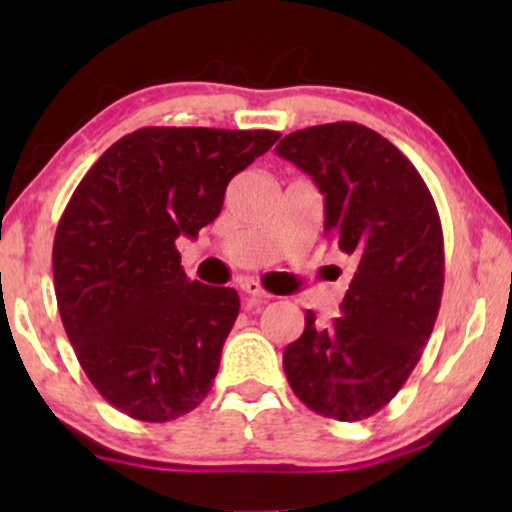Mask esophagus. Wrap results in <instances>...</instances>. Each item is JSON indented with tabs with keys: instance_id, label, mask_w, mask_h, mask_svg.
I'll return each mask as SVG.
<instances>
[{
	"instance_id": "esophagus-1",
	"label": "esophagus",
	"mask_w": 512,
	"mask_h": 512,
	"mask_svg": "<svg viewBox=\"0 0 512 512\" xmlns=\"http://www.w3.org/2000/svg\"><path fill=\"white\" fill-rule=\"evenodd\" d=\"M240 289H242L244 293H249V296L254 298V300H265V298H270V296H268V291H265L263 286L256 282V279H244V282L240 284Z\"/></svg>"
}]
</instances>
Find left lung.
Here are the masks:
<instances>
[{
    "mask_svg": "<svg viewBox=\"0 0 512 512\" xmlns=\"http://www.w3.org/2000/svg\"><path fill=\"white\" fill-rule=\"evenodd\" d=\"M277 156L324 195V233L352 256L340 317L284 349V373L307 408L340 422L382 410L398 394L436 324L445 254L440 216L415 165L359 123L291 132Z\"/></svg>",
    "mask_w": 512,
    "mask_h": 512,
    "instance_id": "obj_1",
    "label": "left lung"
}]
</instances>
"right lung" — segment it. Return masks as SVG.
<instances>
[{"mask_svg": "<svg viewBox=\"0 0 512 512\" xmlns=\"http://www.w3.org/2000/svg\"><path fill=\"white\" fill-rule=\"evenodd\" d=\"M272 130L142 128L111 144L62 212L53 279L62 326L102 398L142 422L198 408L240 296L191 282L177 237L219 216L228 181Z\"/></svg>", "mask_w": 512, "mask_h": 512, "instance_id": "1", "label": "right lung"}]
</instances>
